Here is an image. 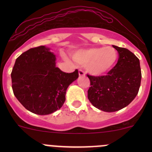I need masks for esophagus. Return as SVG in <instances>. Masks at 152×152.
I'll list each match as a JSON object with an SVG mask.
<instances>
[{
  "label": "esophagus",
  "mask_w": 152,
  "mask_h": 152,
  "mask_svg": "<svg viewBox=\"0 0 152 152\" xmlns=\"http://www.w3.org/2000/svg\"><path fill=\"white\" fill-rule=\"evenodd\" d=\"M78 76H85L84 71L80 69V70L78 71Z\"/></svg>",
  "instance_id": "obj_1"
}]
</instances>
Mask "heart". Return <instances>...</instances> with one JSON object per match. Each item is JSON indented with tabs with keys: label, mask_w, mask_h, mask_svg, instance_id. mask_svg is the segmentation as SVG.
Wrapping results in <instances>:
<instances>
[{
	"label": "heart",
	"mask_w": 152,
	"mask_h": 152,
	"mask_svg": "<svg viewBox=\"0 0 152 152\" xmlns=\"http://www.w3.org/2000/svg\"><path fill=\"white\" fill-rule=\"evenodd\" d=\"M118 57L117 50L113 46L81 49L72 53L75 61L85 66L87 72L93 76H102L111 71Z\"/></svg>",
	"instance_id": "b5f03b06"
}]
</instances>
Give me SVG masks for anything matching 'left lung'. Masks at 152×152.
I'll list each match as a JSON object with an SVG mask.
<instances>
[{
    "label": "left lung",
    "instance_id": "left-lung-1",
    "mask_svg": "<svg viewBox=\"0 0 152 152\" xmlns=\"http://www.w3.org/2000/svg\"><path fill=\"white\" fill-rule=\"evenodd\" d=\"M113 47L119 56L116 66L106 76L87 75L91 82L88 100L106 112H114L128 106L137 96L142 79L139 58L126 48Z\"/></svg>",
    "mask_w": 152,
    "mask_h": 152
}]
</instances>
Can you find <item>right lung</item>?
I'll list each match as a JSON object with an SVG mask.
<instances>
[{"label":"right lung","mask_w":152,"mask_h":152,"mask_svg":"<svg viewBox=\"0 0 152 152\" xmlns=\"http://www.w3.org/2000/svg\"><path fill=\"white\" fill-rule=\"evenodd\" d=\"M56 55L41 46L23 53L11 72L15 96L26 109L48 115L62 107L68 87L78 78V70L65 73L56 66Z\"/></svg>","instance_id":"add662e5"}]
</instances>
